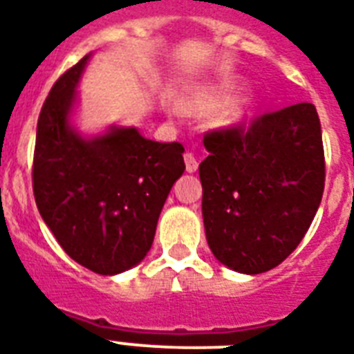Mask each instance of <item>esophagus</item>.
Returning a JSON list of instances; mask_svg holds the SVG:
<instances>
[{"instance_id":"1","label":"esophagus","mask_w":354,"mask_h":354,"mask_svg":"<svg viewBox=\"0 0 354 354\" xmlns=\"http://www.w3.org/2000/svg\"><path fill=\"white\" fill-rule=\"evenodd\" d=\"M183 161H185V171L196 172V169H198V161H196L194 154H191V152H185V154H183Z\"/></svg>"}]
</instances>
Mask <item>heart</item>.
Wrapping results in <instances>:
<instances>
[{
	"instance_id": "heart-1",
	"label": "heart",
	"mask_w": 354,
	"mask_h": 354,
	"mask_svg": "<svg viewBox=\"0 0 354 354\" xmlns=\"http://www.w3.org/2000/svg\"><path fill=\"white\" fill-rule=\"evenodd\" d=\"M239 90V84L233 82V80H226L222 84L215 86V88H207V90L198 91L196 95L191 97V101H187V104L191 108H202V110H211V108H216L227 102ZM248 108L246 104H235L230 110H226L224 118L227 121H239L246 115Z\"/></svg>"
}]
</instances>
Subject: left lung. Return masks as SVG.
Segmentation results:
<instances>
[{
	"label": "left lung",
	"mask_w": 354,
	"mask_h": 354,
	"mask_svg": "<svg viewBox=\"0 0 354 354\" xmlns=\"http://www.w3.org/2000/svg\"><path fill=\"white\" fill-rule=\"evenodd\" d=\"M202 215L211 252L227 268L263 274L281 264L313 224L325 187L316 106L292 104L205 132Z\"/></svg>",
	"instance_id": "obj_1"
}]
</instances>
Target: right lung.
I'll return each instance as SVG.
<instances>
[{
  "label": "right lung",
  "instance_id": "right-lung-1",
  "mask_svg": "<svg viewBox=\"0 0 354 354\" xmlns=\"http://www.w3.org/2000/svg\"><path fill=\"white\" fill-rule=\"evenodd\" d=\"M90 55L58 77L41 106L32 191L41 218L69 257L101 275L143 261L172 183L185 171L183 145L112 128L82 139L68 113Z\"/></svg>",
  "mask_w": 354,
  "mask_h": 354
}]
</instances>
